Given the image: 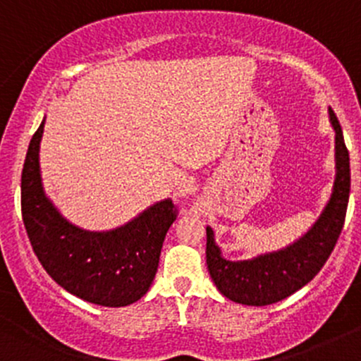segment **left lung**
<instances>
[{"mask_svg": "<svg viewBox=\"0 0 361 361\" xmlns=\"http://www.w3.org/2000/svg\"><path fill=\"white\" fill-rule=\"evenodd\" d=\"M336 130V177L331 197L320 216L298 241L257 258L231 262L222 257L212 227H207V265L216 289L231 301L250 306H265L286 300L308 284L331 257L346 216L350 200V153L343 129L329 108Z\"/></svg>", "mask_w": 361, "mask_h": 361, "instance_id": "1", "label": "left lung"}]
</instances>
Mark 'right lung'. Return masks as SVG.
<instances>
[{
  "instance_id": "add662e5",
  "label": "right lung",
  "mask_w": 361,
  "mask_h": 361,
  "mask_svg": "<svg viewBox=\"0 0 361 361\" xmlns=\"http://www.w3.org/2000/svg\"><path fill=\"white\" fill-rule=\"evenodd\" d=\"M42 130L44 120L30 139L22 170V219L34 253L53 281L80 300L111 308L135 303L148 293L166 231L177 219L172 200L106 232L73 226L42 189Z\"/></svg>"
}]
</instances>
